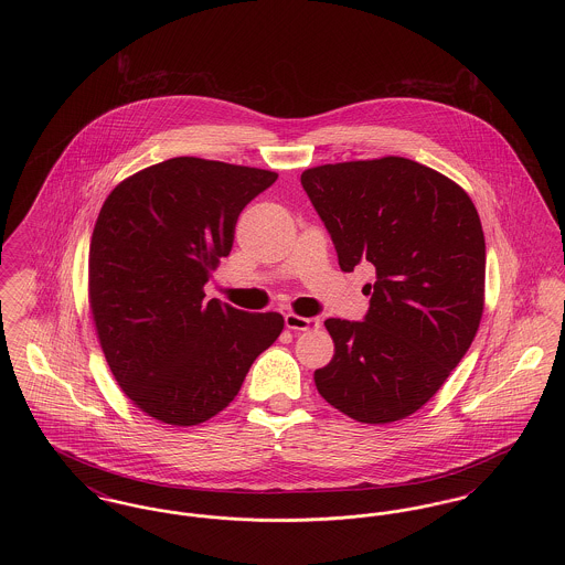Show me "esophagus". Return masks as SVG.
<instances>
[{"instance_id": "1", "label": "esophagus", "mask_w": 565, "mask_h": 565, "mask_svg": "<svg viewBox=\"0 0 565 565\" xmlns=\"http://www.w3.org/2000/svg\"><path fill=\"white\" fill-rule=\"evenodd\" d=\"M286 328L290 330H316L320 328L318 318H302L298 313H286Z\"/></svg>"}]
</instances>
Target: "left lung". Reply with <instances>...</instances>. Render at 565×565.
Returning a JSON list of instances; mask_svg holds the SVG:
<instances>
[{"label": "left lung", "mask_w": 565, "mask_h": 565, "mask_svg": "<svg viewBox=\"0 0 565 565\" xmlns=\"http://www.w3.org/2000/svg\"><path fill=\"white\" fill-rule=\"evenodd\" d=\"M300 184L339 267H375L364 322L330 318L323 401L383 426L419 411L472 345L484 307V235L468 192L426 164L383 157L305 169Z\"/></svg>", "instance_id": "8db88e82"}]
</instances>
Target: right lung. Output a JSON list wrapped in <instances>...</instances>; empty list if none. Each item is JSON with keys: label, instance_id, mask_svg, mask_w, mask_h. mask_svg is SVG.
Segmentation results:
<instances>
[{"label": "right lung", "instance_id": "add662e5", "mask_svg": "<svg viewBox=\"0 0 565 565\" xmlns=\"http://www.w3.org/2000/svg\"><path fill=\"white\" fill-rule=\"evenodd\" d=\"M275 171L178 157L111 190L88 252V307L109 371L146 415L199 426L235 401L284 318L205 300L243 207Z\"/></svg>", "mask_w": 565, "mask_h": 565}]
</instances>
